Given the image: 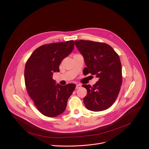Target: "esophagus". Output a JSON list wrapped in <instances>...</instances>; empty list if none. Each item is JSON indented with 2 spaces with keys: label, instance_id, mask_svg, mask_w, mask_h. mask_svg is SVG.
<instances>
[{
  "label": "esophagus",
  "instance_id": "esophagus-1",
  "mask_svg": "<svg viewBox=\"0 0 149 149\" xmlns=\"http://www.w3.org/2000/svg\"><path fill=\"white\" fill-rule=\"evenodd\" d=\"M81 87V84H77V85H76V89H78V88H80Z\"/></svg>",
  "mask_w": 149,
  "mask_h": 149
}]
</instances>
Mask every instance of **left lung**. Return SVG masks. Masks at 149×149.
Wrapping results in <instances>:
<instances>
[{
	"mask_svg": "<svg viewBox=\"0 0 149 149\" xmlns=\"http://www.w3.org/2000/svg\"><path fill=\"white\" fill-rule=\"evenodd\" d=\"M74 42L84 57L87 74L95 75L99 79L93 86L82 85L87 91L84 104L88 110H105L114 104L120 90L122 74L119 56L105 43L84 40Z\"/></svg>",
	"mask_w": 149,
	"mask_h": 149,
	"instance_id": "1",
	"label": "left lung"
}]
</instances>
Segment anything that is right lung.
I'll list each match as a JSON object with an SVG mask.
<instances>
[{"instance_id":"right-lung-1","label":"right lung","mask_w":149,"mask_h":149,"mask_svg":"<svg viewBox=\"0 0 149 149\" xmlns=\"http://www.w3.org/2000/svg\"><path fill=\"white\" fill-rule=\"evenodd\" d=\"M74 48L73 40L44 45L35 49L26 63L27 92L38 110L45 116L53 117L62 114L75 90V84L61 86L53 79V73L59 72V65Z\"/></svg>"}]
</instances>
